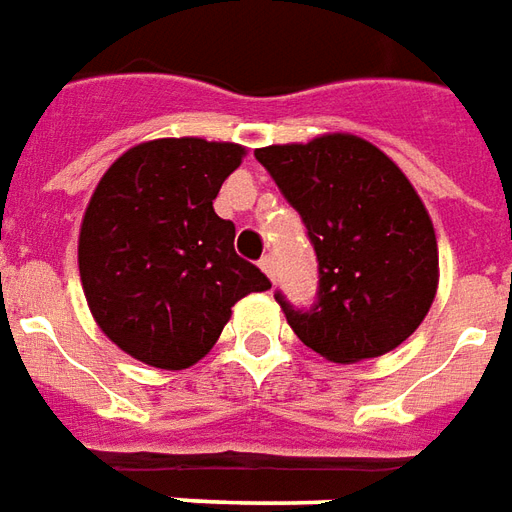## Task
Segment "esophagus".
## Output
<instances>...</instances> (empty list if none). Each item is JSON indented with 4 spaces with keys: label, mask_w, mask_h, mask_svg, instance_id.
Instances as JSON below:
<instances>
[{
    "label": "esophagus",
    "mask_w": 512,
    "mask_h": 512,
    "mask_svg": "<svg viewBox=\"0 0 512 512\" xmlns=\"http://www.w3.org/2000/svg\"><path fill=\"white\" fill-rule=\"evenodd\" d=\"M260 268H263V274H266L268 279L274 282V257H271V255L263 257V260H260Z\"/></svg>",
    "instance_id": "1"
}]
</instances>
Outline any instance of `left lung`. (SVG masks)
Segmentation results:
<instances>
[{
  "mask_svg": "<svg viewBox=\"0 0 512 512\" xmlns=\"http://www.w3.org/2000/svg\"><path fill=\"white\" fill-rule=\"evenodd\" d=\"M255 157L301 214L320 263L312 309L276 293L295 336L333 363L377 358L410 339L434 304L439 252L429 211L399 165L350 132Z\"/></svg>",
  "mask_w": 512,
  "mask_h": 512,
  "instance_id": "obj_1",
  "label": "left lung"
}]
</instances>
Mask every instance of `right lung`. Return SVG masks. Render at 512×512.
<instances>
[{
  "label": "right lung",
  "mask_w": 512,
  "mask_h": 512,
  "mask_svg": "<svg viewBox=\"0 0 512 512\" xmlns=\"http://www.w3.org/2000/svg\"><path fill=\"white\" fill-rule=\"evenodd\" d=\"M244 146L206 138L138 143L86 206L78 271L94 323L135 361L179 372L217 344L233 306L271 287L236 255L214 198Z\"/></svg>",
  "instance_id": "right-lung-1"
}]
</instances>
